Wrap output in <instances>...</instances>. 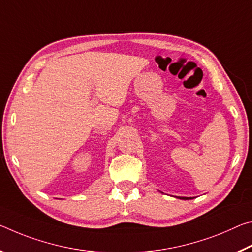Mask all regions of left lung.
<instances>
[{"label":"left lung","instance_id":"obj_1","mask_svg":"<svg viewBox=\"0 0 252 252\" xmlns=\"http://www.w3.org/2000/svg\"><path fill=\"white\" fill-rule=\"evenodd\" d=\"M177 199H181V200H192L193 197H183V196H179Z\"/></svg>","mask_w":252,"mask_h":252}]
</instances>
